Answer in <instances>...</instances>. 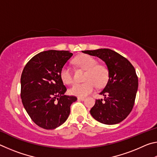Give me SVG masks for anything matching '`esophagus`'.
<instances>
[{"instance_id":"1","label":"esophagus","mask_w":157,"mask_h":157,"mask_svg":"<svg viewBox=\"0 0 157 157\" xmlns=\"http://www.w3.org/2000/svg\"><path fill=\"white\" fill-rule=\"evenodd\" d=\"M84 99H85V98H83V97H78V100L83 101V100H84Z\"/></svg>"}]
</instances>
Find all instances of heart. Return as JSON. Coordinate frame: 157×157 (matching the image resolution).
I'll return each instance as SVG.
<instances>
[{"mask_svg":"<svg viewBox=\"0 0 157 157\" xmlns=\"http://www.w3.org/2000/svg\"><path fill=\"white\" fill-rule=\"evenodd\" d=\"M74 63L84 71V80L83 84L75 83L69 89L71 95L79 97H85L94 91L95 84L101 87L107 82L109 73L107 68L103 65L98 64V61L88 55H82L74 59ZM60 77L64 84H69L73 82V75L70 67L64 66L60 73Z\"/></svg>","mask_w":157,"mask_h":157,"instance_id":"heart-1","label":"heart"}]
</instances>
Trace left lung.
<instances>
[{
	"instance_id": "8db88e82",
	"label": "left lung",
	"mask_w": 157,
	"mask_h": 157,
	"mask_svg": "<svg viewBox=\"0 0 157 157\" xmlns=\"http://www.w3.org/2000/svg\"><path fill=\"white\" fill-rule=\"evenodd\" d=\"M84 53L104 61L109 71V79L100 95L104 100H96L90 110L97 121L115 124L125 119L134 107L139 86L136 71L132 64L113 50L101 48L84 50Z\"/></svg>"
}]
</instances>
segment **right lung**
Returning a JSON list of instances; mask_svg holds the SVG:
<instances>
[{"mask_svg": "<svg viewBox=\"0 0 157 157\" xmlns=\"http://www.w3.org/2000/svg\"><path fill=\"white\" fill-rule=\"evenodd\" d=\"M66 50L39 52L27 63L21 77V98L25 109L34 123L46 129L57 128L71 112L75 96L64 95L66 86L60 73L72 57Z\"/></svg>", "mask_w": 157, "mask_h": 157, "instance_id": "1", "label": "right lung"}]
</instances>
